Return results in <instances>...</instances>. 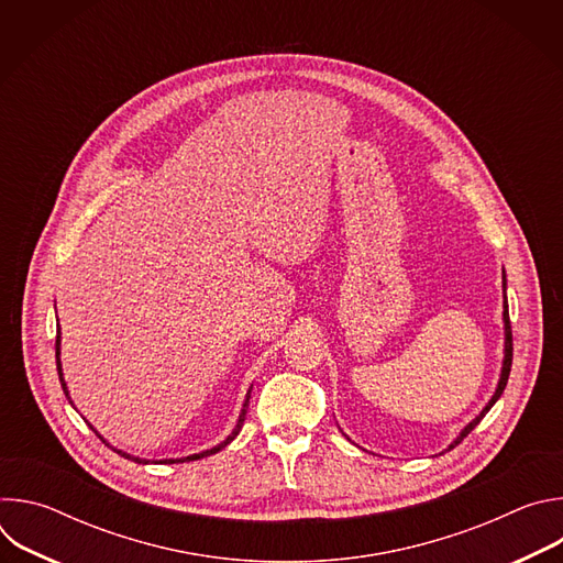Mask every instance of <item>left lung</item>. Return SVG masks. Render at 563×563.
<instances>
[{
	"label": "left lung",
	"mask_w": 563,
	"mask_h": 563,
	"mask_svg": "<svg viewBox=\"0 0 563 563\" xmlns=\"http://www.w3.org/2000/svg\"><path fill=\"white\" fill-rule=\"evenodd\" d=\"M504 287H506V276H504ZM506 291V289H504ZM504 320H506V361H504V372H501V380H499V387H497V391H495V396L490 398V404L486 406V410L481 412L470 426H465V430L461 432V437L452 443V448L454 445H459L478 423H481V419H484L486 415H488V410L497 404V398L504 394V389H506V383H508V376H510V367H512V328H510V313H508V300H506V311H504Z\"/></svg>",
	"instance_id": "1"
}]
</instances>
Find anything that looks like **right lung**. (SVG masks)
I'll return each mask as SVG.
<instances>
[{
  "label": "right lung",
  "mask_w": 563,
  "mask_h": 563,
  "mask_svg": "<svg viewBox=\"0 0 563 563\" xmlns=\"http://www.w3.org/2000/svg\"><path fill=\"white\" fill-rule=\"evenodd\" d=\"M55 358H57V374H59V383H62V389H64V394H66V398H68V391H66V383H64V378H62V367H59V330H57V341H55ZM247 408H250V396H247V400H245V408H243V415H240V419H238V426H235V430L220 443V445H216V448H211V450H207V452H202V454H194V456H187V459H178V461H172V463H183V461H196V459H202V456H211V454H216V452H220L224 445H229L235 437H238V432L243 430V426H245V417H247ZM118 454H122V456H126V459H133V456H129V454H124V452H118ZM133 461H137V463H146V461H142V459H133Z\"/></svg>",
  "instance_id": "obj_1"
}]
</instances>
